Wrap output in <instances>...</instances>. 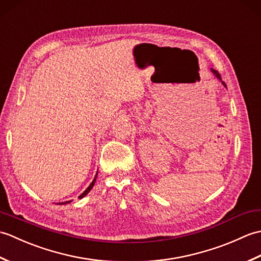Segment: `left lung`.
Returning a JSON list of instances; mask_svg holds the SVG:
<instances>
[{"instance_id": "obj_1", "label": "left lung", "mask_w": 261, "mask_h": 261, "mask_svg": "<svg viewBox=\"0 0 261 261\" xmlns=\"http://www.w3.org/2000/svg\"><path fill=\"white\" fill-rule=\"evenodd\" d=\"M212 71H213V73H214V75L216 76V77H218V79L220 80V81H222V80H221V75L219 74V71H216V70H214V69H212ZM222 84L226 87V85H225V83L224 82H222Z\"/></svg>"}]
</instances>
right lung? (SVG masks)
<instances>
[{"instance_id": "obj_1", "label": "right lung", "mask_w": 261, "mask_h": 261, "mask_svg": "<svg viewBox=\"0 0 261 261\" xmlns=\"http://www.w3.org/2000/svg\"><path fill=\"white\" fill-rule=\"evenodd\" d=\"M95 178H96V176H95ZM95 178H94V180H93V181L91 182V185H90V186H88V187L86 188V190L84 191V193H83L81 196H79V198H83V197H84V196L86 195V194H87L88 192H90V191L92 190V187L94 186V184H95ZM69 202H70V201H69ZM69 202H64V203H60V204H66V203H69Z\"/></svg>"}]
</instances>
